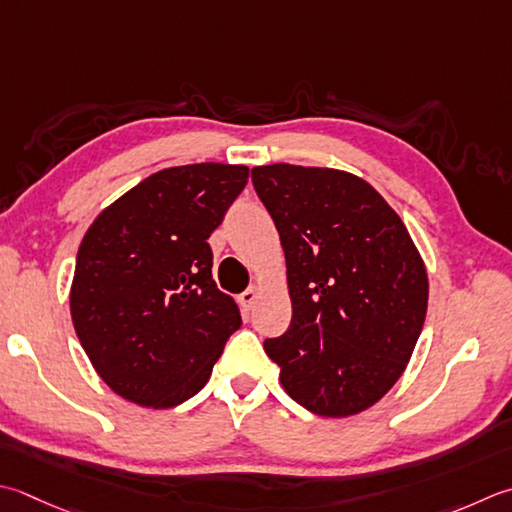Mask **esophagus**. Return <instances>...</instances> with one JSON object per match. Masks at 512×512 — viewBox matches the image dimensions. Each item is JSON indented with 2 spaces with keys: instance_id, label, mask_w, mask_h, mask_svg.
<instances>
[{
  "instance_id": "34e87169",
  "label": "esophagus",
  "mask_w": 512,
  "mask_h": 512,
  "mask_svg": "<svg viewBox=\"0 0 512 512\" xmlns=\"http://www.w3.org/2000/svg\"><path fill=\"white\" fill-rule=\"evenodd\" d=\"M257 295H259V290L255 286H248L244 293L239 295V304H242L244 310H250V308L255 306V302H257Z\"/></svg>"
}]
</instances>
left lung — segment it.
I'll list each match as a JSON object with an SVG mask.
<instances>
[{
    "label": "left lung",
    "mask_w": 512,
    "mask_h": 512,
    "mask_svg": "<svg viewBox=\"0 0 512 512\" xmlns=\"http://www.w3.org/2000/svg\"><path fill=\"white\" fill-rule=\"evenodd\" d=\"M257 197L279 230L293 319L266 355L299 406L357 415L402 377L422 333L428 277L402 219L344 170L253 168Z\"/></svg>",
    "instance_id": "left-lung-1"
}]
</instances>
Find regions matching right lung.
Returning <instances> with one entry per match:
<instances>
[{
    "mask_svg": "<svg viewBox=\"0 0 512 512\" xmlns=\"http://www.w3.org/2000/svg\"><path fill=\"white\" fill-rule=\"evenodd\" d=\"M246 182V166L159 170L86 230L70 315L90 364L128 402L173 408L197 395L242 326L213 282L208 237Z\"/></svg>",
    "mask_w": 512,
    "mask_h": 512,
    "instance_id": "right-lung-1",
    "label": "right lung"
}]
</instances>
